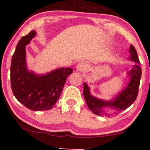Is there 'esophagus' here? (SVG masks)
<instances>
[{"label": "esophagus", "mask_w": 150, "mask_h": 150, "mask_svg": "<svg viewBox=\"0 0 150 150\" xmlns=\"http://www.w3.org/2000/svg\"><path fill=\"white\" fill-rule=\"evenodd\" d=\"M87 63L85 62V61H81L77 64L76 69L79 71H83L87 68Z\"/></svg>", "instance_id": "esophagus-1"}]
</instances>
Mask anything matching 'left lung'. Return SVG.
Instances as JSON below:
<instances>
[{
  "label": "left lung",
  "mask_w": 150,
  "mask_h": 150,
  "mask_svg": "<svg viewBox=\"0 0 150 150\" xmlns=\"http://www.w3.org/2000/svg\"><path fill=\"white\" fill-rule=\"evenodd\" d=\"M130 60L137 63L133 65L130 71L127 72L128 76L130 77L128 85L124 90L114 98L113 100L105 101L94 97L90 93V89L87 83H84V98L88 107L94 114L105 117L117 115L122 110L132 105L137 99L141 77V68L139 65L137 50L132 45H130ZM104 108L107 109L104 110Z\"/></svg>",
  "instance_id": "obj_1"
}]
</instances>
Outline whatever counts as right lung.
Here are the masks:
<instances>
[{"label": "right lung", "instance_id": "1", "mask_svg": "<svg viewBox=\"0 0 150 150\" xmlns=\"http://www.w3.org/2000/svg\"><path fill=\"white\" fill-rule=\"evenodd\" d=\"M33 30L18 43L11 59V86L16 99L33 111L52 108L60 97L65 81L73 72L71 68H59L38 75L26 67V46L35 36Z\"/></svg>", "mask_w": 150, "mask_h": 150}]
</instances>
